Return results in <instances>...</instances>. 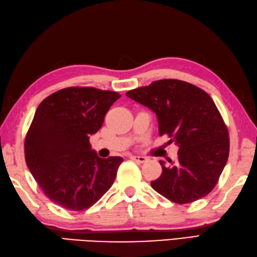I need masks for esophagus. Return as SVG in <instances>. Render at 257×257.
Returning <instances> with one entry per match:
<instances>
[{
	"mask_svg": "<svg viewBox=\"0 0 257 257\" xmlns=\"http://www.w3.org/2000/svg\"><path fill=\"white\" fill-rule=\"evenodd\" d=\"M130 160H133V161H135V162H137V163H145L147 161V158L146 157H144V156H138V155H132L130 156Z\"/></svg>",
	"mask_w": 257,
	"mask_h": 257,
	"instance_id": "1",
	"label": "esophagus"
}]
</instances>
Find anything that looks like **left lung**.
Segmentation results:
<instances>
[{
  "label": "left lung",
  "instance_id": "1",
  "mask_svg": "<svg viewBox=\"0 0 257 257\" xmlns=\"http://www.w3.org/2000/svg\"><path fill=\"white\" fill-rule=\"evenodd\" d=\"M125 95L157 115L158 134L179 146L176 162L160 161L163 172L152 188L175 203L206 197L218 183L228 155L229 134L213 100L193 84L160 80Z\"/></svg>",
  "mask_w": 257,
  "mask_h": 257
}]
</instances>
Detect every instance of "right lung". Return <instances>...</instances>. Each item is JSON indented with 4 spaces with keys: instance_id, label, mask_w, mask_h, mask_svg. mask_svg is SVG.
<instances>
[{
    "instance_id": "add662e5",
    "label": "right lung",
    "mask_w": 257,
    "mask_h": 257,
    "mask_svg": "<svg viewBox=\"0 0 257 257\" xmlns=\"http://www.w3.org/2000/svg\"><path fill=\"white\" fill-rule=\"evenodd\" d=\"M121 95L95 87L72 86L41 102L25 141V156L43 192L72 211L92 207L112 186L123 160L101 158L90 136Z\"/></svg>"
}]
</instances>
